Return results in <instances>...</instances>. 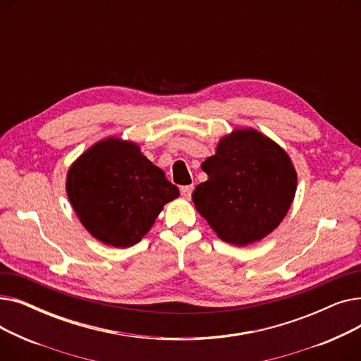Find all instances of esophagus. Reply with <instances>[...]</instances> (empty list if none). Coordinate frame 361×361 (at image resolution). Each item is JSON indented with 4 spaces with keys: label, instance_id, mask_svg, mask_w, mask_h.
<instances>
[{
    "label": "esophagus",
    "instance_id": "esophagus-1",
    "mask_svg": "<svg viewBox=\"0 0 361 361\" xmlns=\"http://www.w3.org/2000/svg\"><path fill=\"white\" fill-rule=\"evenodd\" d=\"M180 192H181V196H183V197L190 199L192 192H193V185H183V187L180 188Z\"/></svg>",
    "mask_w": 361,
    "mask_h": 361
}]
</instances>
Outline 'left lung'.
<instances>
[{
	"mask_svg": "<svg viewBox=\"0 0 361 361\" xmlns=\"http://www.w3.org/2000/svg\"><path fill=\"white\" fill-rule=\"evenodd\" d=\"M202 169L207 180L196 185L192 200L216 235L231 244L247 245L274 231L295 195L288 155L255 130L224 137Z\"/></svg>",
	"mask_w": 361,
	"mask_h": 361,
	"instance_id": "left-lung-1",
	"label": "left lung"
}]
</instances>
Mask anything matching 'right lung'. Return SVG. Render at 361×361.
<instances>
[{
	"instance_id": "1",
	"label": "right lung",
	"mask_w": 361,
	"mask_h": 361,
	"mask_svg": "<svg viewBox=\"0 0 361 361\" xmlns=\"http://www.w3.org/2000/svg\"><path fill=\"white\" fill-rule=\"evenodd\" d=\"M67 195L86 230L114 247L140 241L178 187L140 154L139 146L106 139L75 161Z\"/></svg>"
}]
</instances>
